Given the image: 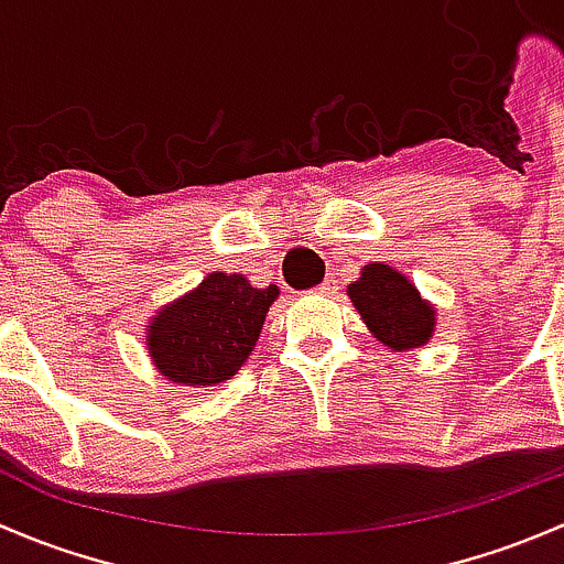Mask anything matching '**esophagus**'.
I'll return each instance as SVG.
<instances>
[{
    "label": "esophagus",
    "instance_id": "obj_1",
    "mask_svg": "<svg viewBox=\"0 0 564 564\" xmlns=\"http://www.w3.org/2000/svg\"><path fill=\"white\" fill-rule=\"evenodd\" d=\"M316 292H318V294H322V297H329V294H335V292H338V283H335V281H333V278H327V281H324V283H322V286H318V289H316Z\"/></svg>",
    "mask_w": 564,
    "mask_h": 564
}]
</instances>
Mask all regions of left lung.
I'll use <instances>...</instances> for the list:
<instances>
[{
    "instance_id": "8db88e82",
    "label": "left lung",
    "mask_w": 564,
    "mask_h": 564,
    "mask_svg": "<svg viewBox=\"0 0 564 564\" xmlns=\"http://www.w3.org/2000/svg\"><path fill=\"white\" fill-rule=\"evenodd\" d=\"M346 294L373 338L390 351L423 349L434 338L436 308L395 267L384 261L366 264Z\"/></svg>"
}]
</instances>
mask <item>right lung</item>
<instances>
[{"mask_svg": "<svg viewBox=\"0 0 564 564\" xmlns=\"http://www.w3.org/2000/svg\"><path fill=\"white\" fill-rule=\"evenodd\" d=\"M278 294L275 283L256 289L237 272H209L150 318L144 344L152 366L172 384L218 388L246 366Z\"/></svg>", "mask_w": 564, "mask_h": 564, "instance_id": "obj_1", "label": "right lung"}]
</instances>
